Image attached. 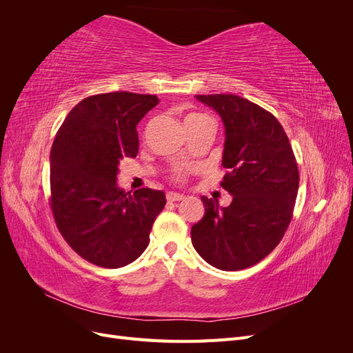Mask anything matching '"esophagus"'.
<instances>
[{"label":"esophagus","mask_w":353,"mask_h":353,"mask_svg":"<svg viewBox=\"0 0 353 353\" xmlns=\"http://www.w3.org/2000/svg\"><path fill=\"white\" fill-rule=\"evenodd\" d=\"M185 196L184 194H179V193H175V191H168L166 193V199L169 201H178V200H183Z\"/></svg>","instance_id":"34e87169"}]
</instances>
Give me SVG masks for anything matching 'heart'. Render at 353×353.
I'll use <instances>...</instances> for the list:
<instances>
[{"label":"heart","mask_w":353,"mask_h":353,"mask_svg":"<svg viewBox=\"0 0 353 353\" xmlns=\"http://www.w3.org/2000/svg\"><path fill=\"white\" fill-rule=\"evenodd\" d=\"M194 116H197V114H194ZM194 116H190V117H194Z\"/></svg>","instance_id":"b5f03b06"}]
</instances>
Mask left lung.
<instances>
[{
  "mask_svg": "<svg viewBox=\"0 0 353 353\" xmlns=\"http://www.w3.org/2000/svg\"><path fill=\"white\" fill-rule=\"evenodd\" d=\"M215 110L225 128L222 187L230 206L201 197L205 215L191 227L196 252L222 271H239L262 261L292 221L299 170L280 122L249 100L232 94L196 95Z\"/></svg>",
  "mask_w": 353,
  "mask_h": 353,
  "instance_id": "1",
  "label": "left lung"
}]
</instances>
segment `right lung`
<instances>
[{
  "mask_svg": "<svg viewBox=\"0 0 353 353\" xmlns=\"http://www.w3.org/2000/svg\"><path fill=\"white\" fill-rule=\"evenodd\" d=\"M159 104L126 91L79 101L66 116L50 154L51 209L57 228L85 261L103 268L134 262L150 241L163 191L117 185L119 163L138 153L137 125Z\"/></svg>",
  "mask_w": 353,
  "mask_h": 353,
  "instance_id": "add662e5",
  "label": "right lung"
}]
</instances>
